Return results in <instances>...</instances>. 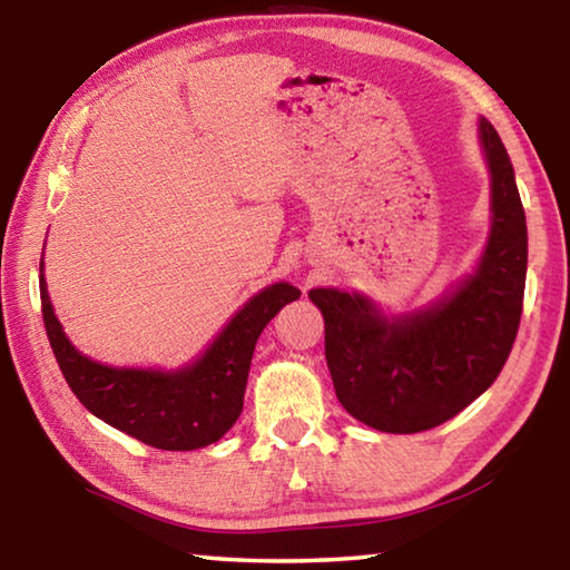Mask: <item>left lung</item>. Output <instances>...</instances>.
I'll return each instance as SVG.
<instances>
[{"instance_id": "obj_1", "label": "left lung", "mask_w": 570, "mask_h": 570, "mask_svg": "<svg viewBox=\"0 0 570 570\" xmlns=\"http://www.w3.org/2000/svg\"><path fill=\"white\" fill-rule=\"evenodd\" d=\"M493 176V228L475 276L435 306L384 320L364 296L314 288L324 354L344 410L374 430L438 428L498 380L523 314L528 228L513 166L498 130L480 120Z\"/></svg>"}]
</instances>
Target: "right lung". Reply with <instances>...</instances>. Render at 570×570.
Here are the masks:
<instances>
[{
  "mask_svg": "<svg viewBox=\"0 0 570 570\" xmlns=\"http://www.w3.org/2000/svg\"><path fill=\"white\" fill-rule=\"evenodd\" d=\"M302 296L292 284L266 286L230 320L200 360L180 372L112 370L88 360L67 340L52 312L40 264V298L47 340L75 397L95 417L158 450H196L234 428L244 410L250 356L258 334Z\"/></svg>",
  "mask_w": 570,
  "mask_h": 570,
  "instance_id": "1",
  "label": "right lung"
}]
</instances>
